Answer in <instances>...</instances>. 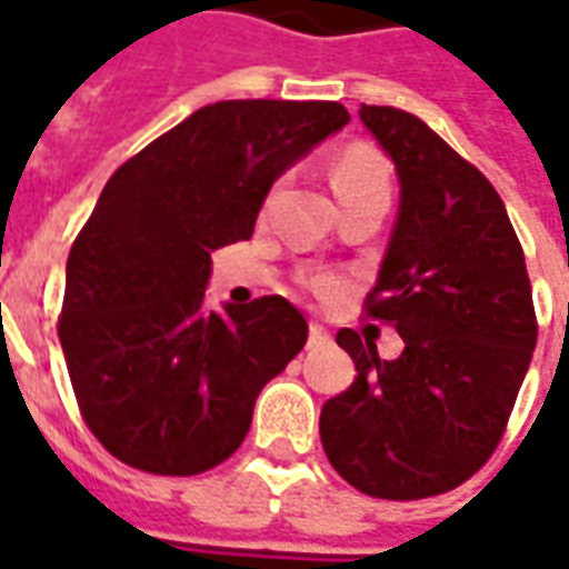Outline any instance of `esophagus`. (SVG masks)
I'll return each mask as SVG.
<instances>
[{"label":"esophagus","instance_id":"34e87169","mask_svg":"<svg viewBox=\"0 0 569 569\" xmlns=\"http://www.w3.org/2000/svg\"><path fill=\"white\" fill-rule=\"evenodd\" d=\"M308 345H310V347L329 345V332H326L322 326H317V322H310V329H308Z\"/></svg>","mask_w":569,"mask_h":569}]
</instances>
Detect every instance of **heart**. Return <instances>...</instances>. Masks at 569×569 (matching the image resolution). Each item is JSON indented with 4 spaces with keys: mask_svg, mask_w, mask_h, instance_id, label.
<instances>
[{
    "mask_svg": "<svg viewBox=\"0 0 569 569\" xmlns=\"http://www.w3.org/2000/svg\"><path fill=\"white\" fill-rule=\"evenodd\" d=\"M332 188L341 200L366 198V194H390V173L381 154L369 146H350L332 163ZM317 289H326V280H313Z\"/></svg>",
    "mask_w": 569,
    "mask_h": 569,
    "instance_id": "heart-1",
    "label": "heart"
}]
</instances>
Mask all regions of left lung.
Wrapping results in <instances>:
<instances>
[{"instance_id": "8db88e82", "label": "left lung", "mask_w": 569, "mask_h": 569, "mask_svg": "<svg viewBox=\"0 0 569 569\" xmlns=\"http://www.w3.org/2000/svg\"><path fill=\"white\" fill-rule=\"evenodd\" d=\"M393 158L399 216L366 317L406 350L378 357L369 335H335L357 381L322 406L329 463L381 500H423L463 485L497 451L537 347V313L509 212L485 173L418 116L362 106Z\"/></svg>"}]
</instances>
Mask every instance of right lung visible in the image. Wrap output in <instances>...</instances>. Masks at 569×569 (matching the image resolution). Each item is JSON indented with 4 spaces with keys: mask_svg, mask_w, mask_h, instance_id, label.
<instances>
[{
    "mask_svg": "<svg viewBox=\"0 0 569 569\" xmlns=\"http://www.w3.org/2000/svg\"><path fill=\"white\" fill-rule=\"evenodd\" d=\"M347 121L332 100H222L106 182L69 249L57 335L81 418L121 463L198 476L243 445L308 322L280 296L203 308L210 252L249 240L273 179Z\"/></svg>",
    "mask_w": 569,
    "mask_h": 569,
    "instance_id": "obj_1",
    "label": "right lung"
}]
</instances>
